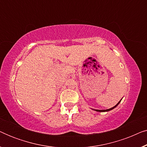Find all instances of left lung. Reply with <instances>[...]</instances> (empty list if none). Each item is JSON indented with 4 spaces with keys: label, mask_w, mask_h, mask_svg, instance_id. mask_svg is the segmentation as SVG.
<instances>
[{
    "label": "left lung",
    "mask_w": 147,
    "mask_h": 147,
    "mask_svg": "<svg viewBox=\"0 0 147 147\" xmlns=\"http://www.w3.org/2000/svg\"><path fill=\"white\" fill-rule=\"evenodd\" d=\"M121 100H122V99L120 100V101L118 102V104H116V106H114V107H112V108H110V109H107V110H94V109H93V110H96V111H97V112H108V111H110V110H112V109H114V108H116V106H117L118 105V104H119V103H120V101H121Z\"/></svg>",
    "instance_id": "8db88e82"
}]
</instances>
